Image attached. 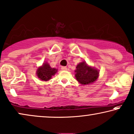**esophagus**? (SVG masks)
<instances>
[{
  "label": "esophagus",
  "instance_id": "1",
  "mask_svg": "<svg viewBox=\"0 0 134 134\" xmlns=\"http://www.w3.org/2000/svg\"><path fill=\"white\" fill-rule=\"evenodd\" d=\"M61 70H67V68L65 66H63L61 67Z\"/></svg>",
  "mask_w": 134,
  "mask_h": 134
}]
</instances>
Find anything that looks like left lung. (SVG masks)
<instances>
[{
    "mask_svg": "<svg viewBox=\"0 0 134 134\" xmlns=\"http://www.w3.org/2000/svg\"><path fill=\"white\" fill-rule=\"evenodd\" d=\"M75 72L77 81L83 85L90 84L95 81L99 75V71L97 70L87 66L84 61L78 64Z\"/></svg>",
    "mask_w": 134,
    "mask_h": 134,
    "instance_id": "8db88e82",
    "label": "left lung"
}]
</instances>
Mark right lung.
Returning <instances> with one entry per match:
<instances>
[{
  "instance_id": "obj_1",
  "label": "right lung",
  "mask_w": 134,
  "mask_h": 134,
  "mask_svg": "<svg viewBox=\"0 0 134 134\" xmlns=\"http://www.w3.org/2000/svg\"><path fill=\"white\" fill-rule=\"evenodd\" d=\"M57 72V70L52 68L48 63H44L42 67H39L37 71V76L42 81H48Z\"/></svg>"
}]
</instances>
